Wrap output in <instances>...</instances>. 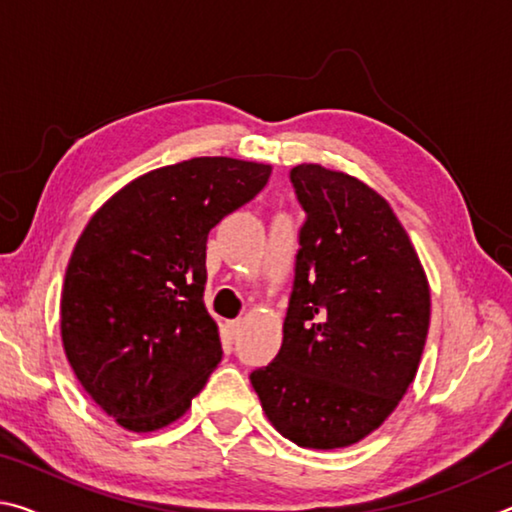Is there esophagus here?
Instances as JSON below:
<instances>
[{
  "label": "esophagus",
  "mask_w": 512,
  "mask_h": 512,
  "mask_svg": "<svg viewBox=\"0 0 512 512\" xmlns=\"http://www.w3.org/2000/svg\"><path fill=\"white\" fill-rule=\"evenodd\" d=\"M225 329H228V334L232 336V339H237V334L241 329V320H228V323H225Z\"/></svg>",
  "instance_id": "esophagus-1"
}]
</instances>
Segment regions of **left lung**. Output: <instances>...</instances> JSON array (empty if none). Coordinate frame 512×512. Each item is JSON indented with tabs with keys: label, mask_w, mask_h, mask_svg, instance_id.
Masks as SVG:
<instances>
[{
	"label": "left lung",
	"mask_w": 512,
	"mask_h": 512,
	"mask_svg": "<svg viewBox=\"0 0 512 512\" xmlns=\"http://www.w3.org/2000/svg\"><path fill=\"white\" fill-rule=\"evenodd\" d=\"M307 219L277 357L250 384L291 443L350 447L381 427L420 366L431 296L384 198L320 164L291 169Z\"/></svg>",
	"instance_id": "obj_1"
}]
</instances>
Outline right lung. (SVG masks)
Here are the masks:
<instances>
[{
	"instance_id": "right-lung-1",
	"label": "right lung",
	"mask_w": 512,
	"mask_h": 512,
	"mask_svg": "<svg viewBox=\"0 0 512 512\" xmlns=\"http://www.w3.org/2000/svg\"><path fill=\"white\" fill-rule=\"evenodd\" d=\"M271 167L192 158L103 203L69 257L60 336L76 379L128 431L167 427L223 357L207 314V235L262 192Z\"/></svg>"
}]
</instances>
